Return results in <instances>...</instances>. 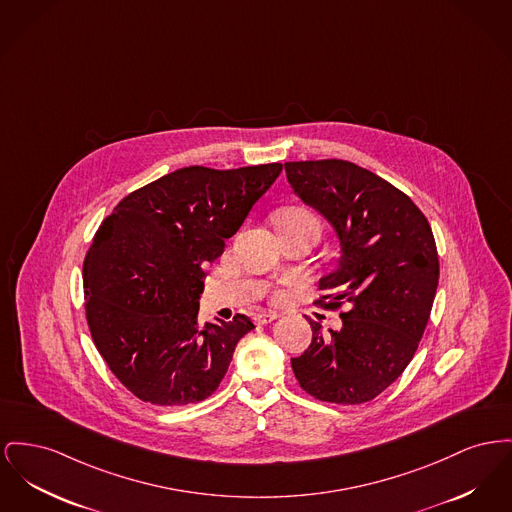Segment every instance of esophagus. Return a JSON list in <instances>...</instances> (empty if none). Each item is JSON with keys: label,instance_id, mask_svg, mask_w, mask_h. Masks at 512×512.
<instances>
[{"label": "esophagus", "instance_id": "obj_1", "mask_svg": "<svg viewBox=\"0 0 512 512\" xmlns=\"http://www.w3.org/2000/svg\"><path fill=\"white\" fill-rule=\"evenodd\" d=\"M276 317H278V315L272 313V311H261V313H257V315L253 317V321H255L257 325H267V323H272Z\"/></svg>", "mask_w": 512, "mask_h": 512}]
</instances>
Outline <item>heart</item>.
I'll list each match as a JSON object with an SVG mask.
<instances>
[{"label":"heart","mask_w":512,"mask_h":512,"mask_svg":"<svg viewBox=\"0 0 512 512\" xmlns=\"http://www.w3.org/2000/svg\"><path fill=\"white\" fill-rule=\"evenodd\" d=\"M313 224L319 228V218L307 209H300V207H292V209H284L282 212H278L276 216V226L278 230H286L290 226H296V224Z\"/></svg>","instance_id":"heart-1"}]
</instances>
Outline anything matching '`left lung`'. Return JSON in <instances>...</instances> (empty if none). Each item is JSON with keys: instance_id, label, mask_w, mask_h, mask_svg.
<instances>
[{"instance_id": "left-lung-1", "label": "left lung", "mask_w": 512, "mask_h": 512, "mask_svg": "<svg viewBox=\"0 0 512 512\" xmlns=\"http://www.w3.org/2000/svg\"><path fill=\"white\" fill-rule=\"evenodd\" d=\"M301 201L331 222L340 240L336 271L315 301L340 313L342 329L313 338L292 369L301 389L323 402L361 404L394 383L412 361L439 282L431 226L392 183L348 160L286 162Z\"/></svg>"}]
</instances>
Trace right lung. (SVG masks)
Returning a JSON list of instances; mask_svg holds the SVG:
<instances>
[{
  "mask_svg": "<svg viewBox=\"0 0 512 512\" xmlns=\"http://www.w3.org/2000/svg\"><path fill=\"white\" fill-rule=\"evenodd\" d=\"M282 164L189 166L123 197L83 263L85 313L110 371L139 400L183 406L224 379L245 315L199 323L207 265L224 253Z\"/></svg>",
  "mask_w": 512,
  "mask_h": 512,
  "instance_id": "right-lung-1",
  "label": "right lung"
}]
</instances>
